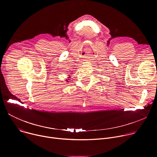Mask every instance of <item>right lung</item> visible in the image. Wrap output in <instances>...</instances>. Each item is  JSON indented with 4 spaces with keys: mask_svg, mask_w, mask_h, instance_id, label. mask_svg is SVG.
<instances>
[{
    "mask_svg": "<svg viewBox=\"0 0 157 157\" xmlns=\"http://www.w3.org/2000/svg\"><path fill=\"white\" fill-rule=\"evenodd\" d=\"M71 74H72V73H71ZM68 76H69V77H68V79H66V82H68V81H69L68 80H70V78H70V75H68Z\"/></svg>",
    "mask_w": 157,
    "mask_h": 157,
    "instance_id": "obj_1",
    "label": "right lung"
}]
</instances>
